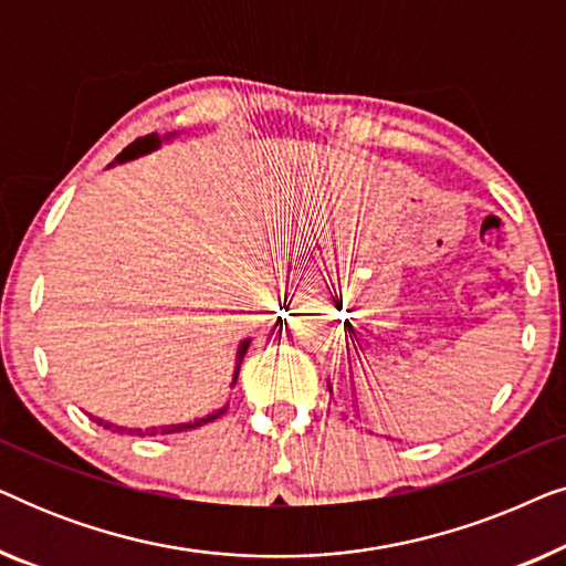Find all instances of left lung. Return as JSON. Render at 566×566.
Returning <instances> with one entry per match:
<instances>
[{"instance_id":"left-lung-1","label":"left lung","mask_w":566,"mask_h":566,"mask_svg":"<svg viewBox=\"0 0 566 566\" xmlns=\"http://www.w3.org/2000/svg\"><path fill=\"white\" fill-rule=\"evenodd\" d=\"M345 327H347V335H350V339H353V335H355L353 324H350V322H345ZM347 335H345V339H347ZM353 345H355V343H353ZM327 386H329V381H327ZM329 394H332V386H329Z\"/></svg>"}]
</instances>
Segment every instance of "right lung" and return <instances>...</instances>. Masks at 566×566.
<instances>
[{"mask_svg": "<svg viewBox=\"0 0 566 566\" xmlns=\"http://www.w3.org/2000/svg\"><path fill=\"white\" fill-rule=\"evenodd\" d=\"M165 138H169V136H165ZM161 146V138L157 136V134H151V136H144V138H136L134 144L130 146H126V149H123L118 157H115V161H118V165H123V161H130V159H136V157H144V154H149V151H154V149H159ZM250 343L252 339L247 337V339H242V343H239V347H237V363H234V378H231V386L237 384V376H239V366H242V360H244V355H247V350H250ZM229 409V405H223L221 409H216V412H211V415H206V417H198V420H192V422H180V424H159V428H123V424H115V422H107V420H99V417H92V420H95L97 424H103L105 430H111V432H118V436H138V438H146V436H172V432H185V430H196V428H200V424H206V422H213V420H219V417L227 412Z\"/></svg>", "mask_w": 566, "mask_h": 566, "instance_id": "obj_1", "label": "right lung"}]
</instances>
